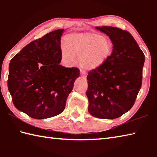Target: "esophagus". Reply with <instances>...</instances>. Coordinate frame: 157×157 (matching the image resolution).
I'll return each mask as SVG.
<instances>
[{
  "mask_svg": "<svg viewBox=\"0 0 157 157\" xmlns=\"http://www.w3.org/2000/svg\"><path fill=\"white\" fill-rule=\"evenodd\" d=\"M81 76L82 78H83V79H86V77H87V76H86L85 72H81Z\"/></svg>",
  "mask_w": 157,
  "mask_h": 157,
  "instance_id": "obj_1",
  "label": "esophagus"
}]
</instances>
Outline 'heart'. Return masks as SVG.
Masks as SVG:
<instances>
[{
  "instance_id": "obj_1",
  "label": "heart",
  "mask_w": 157,
  "mask_h": 157,
  "mask_svg": "<svg viewBox=\"0 0 157 157\" xmlns=\"http://www.w3.org/2000/svg\"><path fill=\"white\" fill-rule=\"evenodd\" d=\"M113 51V44L107 37L95 33L69 34L61 48V56L66 64L75 62L87 71H93L103 66Z\"/></svg>"
}]
</instances>
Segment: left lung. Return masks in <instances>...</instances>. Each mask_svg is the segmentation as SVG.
<instances>
[{
    "label": "left lung",
    "mask_w": 157,
    "mask_h": 157,
    "mask_svg": "<svg viewBox=\"0 0 157 157\" xmlns=\"http://www.w3.org/2000/svg\"><path fill=\"white\" fill-rule=\"evenodd\" d=\"M95 28L109 36L113 49L103 66L88 73V111L99 119H117L132 108L140 90L144 54L129 32Z\"/></svg>",
    "instance_id": "1"
}]
</instances>
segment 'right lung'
I'll list each match as a JSON object with an SVG mask.
<instances>
[{
	"label": "right lung",
	"mask_w": 157,
	"mask_h": 157,
	"mask_svg": "<svg viewBox=\"0 0 157 157\" xmlns=\"http://www.w3.org/2000/svg\"><path fill=\"white\" fill-rule=\"evenodd\" d=\"M64 30L51 32L25 46L9 66L8 89L15 107L36 119L62 113L80 71L65 68L60 40Z\"/></svg>",
	"instance_id": "right-lung-1"
}]
</instances>
